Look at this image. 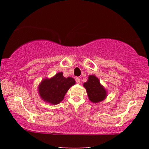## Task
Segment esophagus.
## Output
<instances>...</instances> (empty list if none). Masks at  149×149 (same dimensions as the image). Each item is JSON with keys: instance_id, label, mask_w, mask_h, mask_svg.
<instances>
[{"instance_id": "1", "label": "esophagus", "mask_w": 149, "mask_h": 149, "mask_svg": "<svg viewBox=\"0 0 149 149\" xmlns=\"http://www.w3.org/2000/svg\"><path fill=\"white\" fill-rule=\"evenodd\" d=\"M75 81H76L77 84H80V82H81L80 78L79 77H76V78H75Z\"/></svg>"}]
</instances>
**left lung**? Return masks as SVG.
I'll return each instance as SVG.
<instances>
[{
  "instance_id": "left-lung-1",
  "label": "left lung",
  "mask_w": 149,
  "mask_h": 149,
  "mask_svg": "<svg viewBox=\"0 0 149 149\" xmlns=\"http://www.w3.org/2000/svg\"><path fill=\"white\" fill-rule=\"evenodd\" d=\"M83 85L86 89L90 101L93 103L101 102L107 97V91L100 84L99 78L95 75H89L87 82H85Z\"/></svg>"
}]
</instances>
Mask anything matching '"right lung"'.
<instances>
[{
    "instance_id": "add662e5",
    "label": "right lung",
    "mask_w": 149,
    "mask_h": 149,
    "mask_svg": "<svg viewBox=\"0 0 149 149\" xmlns=\"http://www.w3.org/2000/svg\"><path fill=\"white\" fill-rule=\"evenodd\" d=\"M75 84L73 77H65L58 72L50 78H44L38 85V93L41 99L50 104L56 105L62 101L68 91Z\"/></svg>"
}]
</instances>
